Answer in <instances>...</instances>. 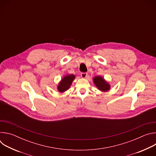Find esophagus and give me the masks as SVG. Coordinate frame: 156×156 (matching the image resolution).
I'll return each instance as SVG.
<instances>
[{"label":"esophagus","instance_id":"obj_1","mask_svg":"<svg viewBox=\"0 0 156 156\" xmlns=\"http://www.w3.org/2000/svg\"><path fill=\"white\" fill-rule=\"evenodd\" d=\"M87 76V73H81V76L82 78H86Z\"/></svg>","mask_w":156,"mask_h":156}]
</instances>
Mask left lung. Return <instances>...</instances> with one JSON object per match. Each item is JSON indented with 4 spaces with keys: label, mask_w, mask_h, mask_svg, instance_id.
<instances>
[{
    "label": "left lung",
    "mask_w": 156,
    "mask_h": 156,
    "mask_svg": "<svg viewBox=\"0 0 156 156\" xmlns=\"http://www.w3.org/2000/svg\"><path fill=\"white\" fill-rule=\"evenodd\" d=\"M94 83L99 90L102 91H107L110 89V85L101 76H96L93 78Z\"/></svg>",
    "instance_id": "8db88e82"
}]
</instances>
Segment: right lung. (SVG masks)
Wrapping results in <instances>:
<instances>
[{"label": "right lung", "instance_id": "1", "mask_svg": "<svg viewBox=\"0 0 156 156\" xmlns=\"http://www.w3.org/2000/svg\"><path fill=\"white\" fill-rule=\"evenodd\" d=\"M75 76L73 75H70L65 76L61 81V82L59 83L57 88L58 90L60 92H64L69 90V87H70L72 83L73 82V80L75 79Z\"/></svg>", "mask_w": 156, "mask_h": 156}]
</instances>
